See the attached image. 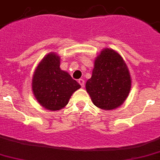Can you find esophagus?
Instances as JSON below:
<instances>
[{"mask_svg": "<svg viewBox=\"0 0 160 160\" xmlns=\"http://www.w3.org/2000/svg\"><path fill=\"white\" fill-rule=\"evenodd\" d=\"M78 83L81 85L82 88H84V85H85V82H84V80L83 79H78Z\"/></svg>", "mask_w": 160, "mask_h": 160, "instance_id": "1", "label": "esophagus"}]
</instances>
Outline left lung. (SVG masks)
<instances>
[{"mask_svg":"<svg viewBox=\"0 0 160 160\" xmlns=\"http://www.w3.org/2000/svg\"><path fill=\"white\" fill-rule=\"evenodd\" d=\"M132 78L124 59L113 49L105 48L95 59L86 90L96 107L112 110L122 105L131 91Z\"/></svg>","mask_w":160,"mask_h":160,"instance_id":"8db88e82","label":"left lung"}]
</instances>
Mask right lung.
<instances>
[{
    "instance_id": "obj_1",
    "label": "right lung",
    "mask_w": 160,
    "mask_h": 160,
    "mask_svg": "<svg viewBox=\"0 0 160 160\" xmlns=\"http://www.w3.org/2000/svg\"><path fill=\"white\" fill-rule=\"evenodd\" d=\"M60 57L55 52L45 55L32 75V89L43 108L56 111L68 103L71 96L81 88L70 74L60 68Z\"/></svg>"
}]
</instances>
